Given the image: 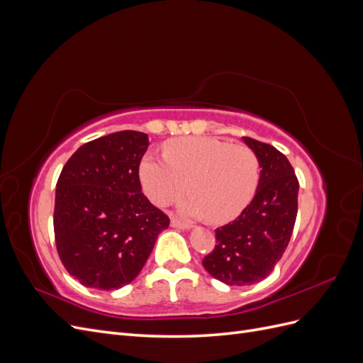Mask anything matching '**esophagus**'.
<instances>
[{
  "label": "esophagus",
  "mask_w": 363,
  "mask_h": 363,
  "mask_svg": "<svg viewBox=\"0 0 363 363\" xmlns=\"http://www.w3.org/2000/svg\"><path fill=\"white\" fill-rule=\"evenodd\" d=\"M171 225L174 228H182V230H188L189 228V224L180 221V219H177V218H171Z\"/></svg>",
  "instance_id": "esophagus-1"
}]
</instances>
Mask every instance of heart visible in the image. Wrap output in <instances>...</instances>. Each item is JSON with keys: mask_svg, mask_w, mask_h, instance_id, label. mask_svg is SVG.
I'll use <instances>...</instances> for the list:
<instances>
[{"mask_svg": "<svg viewBox=\"0 0 363 363\" xmlns=\"http://www.w3.org/2000/svg\"><path fill=\"white\" fill-rule=\"evenodd\" d=\"M164 159L147 155L140 163V183L148 199L168 206L184 192V213L213 224L232 221L242 213L256 194L260 164L255 151L245 145L207 136L168 140Z\"/></svg>", "mask_w": 363, "mask_h": 363, "instance_id": "b5f03b06", "label": "heart"}]
</instances>
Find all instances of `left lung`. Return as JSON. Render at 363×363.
<instances>
[{"instance_id": "8db88e82", "label": "left lung", "mask_w": 363, "mask_h": 363, "mask_svg": "<svg viewBox=\"0 0 363 363\" xmlns=\"http://www.w3.org/2000/svg\"><path fill=\"white\" fill-rule=\"evenodd\" d=\"M242 139L262 168L257 191L235 221L215 230L216 245L203 259L204 269L230 286L269 276L289 244L298 211V179L286 156L265 142Z\"/></svg>"}]
</instances>
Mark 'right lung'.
I'll use <instances>...</instances> for the list:
<instances>
[{"label": "right lung", "mask_w": 363, "mask_h": 363, "mask_svg": "<svg viewBox=\"0 0 363 363\" xmlns=\"http://www.w3.org/2000/svg\"><path fill=\"white\" fill-rule=\"evenodd\" d=\"M148 135L135 130L87 142L56 184L54 238L63 267L83 286L113 291L144 268L169 218L142 194Z\"/></svg>", "instance_id": "add662e5"}]
</instances>
